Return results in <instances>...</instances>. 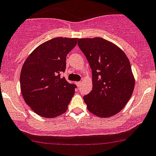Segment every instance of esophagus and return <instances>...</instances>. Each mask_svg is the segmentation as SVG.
<instances>
[{
    "label": "esophagus",
    "instance_id": "esophagus-1",
    "mask_svg": "<svg viewBox=\"0 0 156 156\" xmlns=\"http://www.w3.org/2000/svg\"><path fill=\"white\" fill-rule=\"evenodd\" d=\"M75 84H76L78 87H80V86H81V83L80 82V81H78V82H75Z\"/></svg>",
    "mask_w": 156,
    "mask_h": 156
}]
</instances>
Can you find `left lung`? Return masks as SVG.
I'll use <instances>...</instances> for the list:
<instances>
[{"instance_id":"1","label":"left lung","mask_w":156,"mask_h":156,"mask_svg":"<svg viewBox=\"0 0 156 156\" xmlns=\"http://www.w3.org/2000/svg\"><path fill=\"white\" fill-rule=\"evenodd\" d=\"M78 44L93 75V90L83 96L88 111L101 118L114 116L134 91L135 80L129 58L117 45L101 37L79 39Z\"/></svg>"}]
</instances>
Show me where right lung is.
Listing matches in <instances>:
<instances>
[{
    "instance_id": "right-lung-1",
    "label": "right lung",
    "mask_w": 156,
    "mask_h": 156,
    "mask_svg": "<svg viewBox=\"0 0 156 156\" xmlns=\"http://www.w3.org/2000/svg\"><path fill=\"white\" fill-rule=\"evenodd\" d=\"M77 38L56 37L36 48L27 57L20 75L24 101L38 115L55 118L64 114L75 93V84L60 73L66 57L76 45Z\"/></svg>"
}]
</instances>
